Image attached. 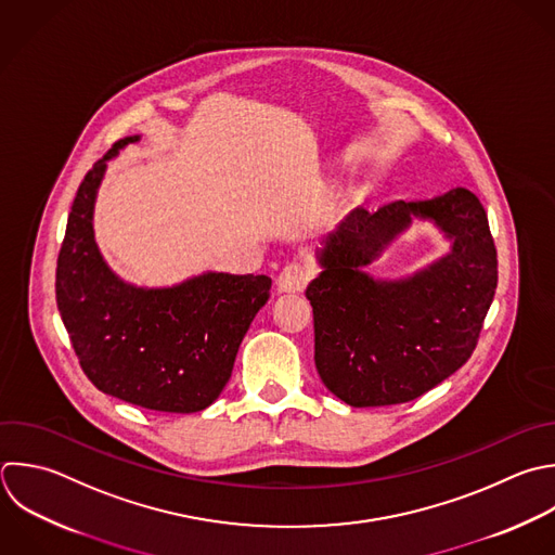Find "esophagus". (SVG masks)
I'll use <instances>...</instances> for the list:
<instances>
[{
  "mask_svg": "<svg viewBox=\"0 0 555 555\" xmlns=\"http://www.w3.org/2000/svg\"><path fill=\"white\" fill-rule=\"evenodd\" d=\"M308 280H310V269L301 262H293L282 269V273L278 278V288L282 293H299V291H304Z\"/></svg>",
  "mask_w": 555,
  "mask_h": 555,
  "instance_id": "34e87169",
  "label": "esophagus"
}]
</instances>
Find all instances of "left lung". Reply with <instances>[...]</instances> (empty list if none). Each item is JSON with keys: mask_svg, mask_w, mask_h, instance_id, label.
Instances as JSON below:
<instances>
[{"mask_svg": "<svg viewBox=\"0 0 555 555\" xmlns=\"http://www.w3.org/2000/svg\"><path fill=\"white\" fill-rule=\"evenodd\" d=\"M434 220L452 251L403 281L361 271L410 222ZM323 271L306 297L314 314V364L353 408L405 403L455 373L473 353L496 288L488 217L468 189L423 202L356 208L319 251Z\"/></svg>", "mask_w": 555, "mask_h": 555, "instance_id": "obj_1", "label": "left lung"}]
</instances>
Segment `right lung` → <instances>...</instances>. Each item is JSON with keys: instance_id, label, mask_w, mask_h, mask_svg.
Segmentation results:
<instances>
[{"instance_id": "1", "label": "right lung", "mask_w": 555, "mask_h": 555, "mask_svg": "<svg viewBox=\"0 0 555 555\" xmlns=\"http://www.w3.org/2000/svg\"><path fill=\"white\" fill-rule=\"evenodd\" d=\"M137 141H117L85 176L59 254L56 301L80 366L102 392L147 410L199 412L228 384L271 278L208 271L139 288L111 271L93 234L95 197L106 160Z\"/></svg>"}]
</instances>
